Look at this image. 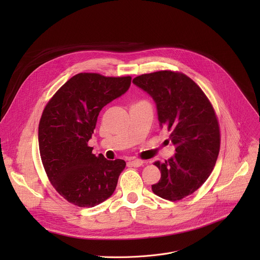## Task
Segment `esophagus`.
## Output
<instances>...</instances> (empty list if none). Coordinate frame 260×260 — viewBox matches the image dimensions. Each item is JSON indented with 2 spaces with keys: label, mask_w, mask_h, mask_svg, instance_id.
I'll return each mask as SVG.
<instances>
[{
  "label": "esophagus",
  "mask_w": 260,
  "mask_h": 260,
  "mask_svg": "<svg viewBox=\"0 0 260 260\" xmlns=\"http://www.w3.org/2000/svg\"><path fill=\"white\" fill-rule=\"evenodd\" d=\"M142 165H143V161L141 159H133V160H129L127 162L128 167H135V168H139Z\"/></svg>",
  "instance_id": "esophagus-1"
}]
</instances>
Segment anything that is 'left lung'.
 Masks as SVG:
<instances>
[{"label":"left lung","instance_id":"8db88e82","mask_svg":"<svg viewBox=\"0 0 260 260\" xmlns=\"http://www.w3.org/2000/svg\"><path fill=\"white\" fill-rule=\"evenodd\" d=\"M133 83L153 99L159 125L171 131L176 146L173 157L154 162L161 177L152 191L171 202L182 200L198 190L215 167L220 149L215 111L200 86L182 73L144 74Z\"/></svg>","mask_w":260,"mask_h":260}]
</instances>
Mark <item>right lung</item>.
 <instances>
[{"label": "right lung", "mask_w": 260, "mask_h": 260, "mask_svg": "<svg viewBox=\"0 0 260 260\" xmlns=\"http://www.w3.org/2000/svg\"><path fill=\"white\" fill-rule=\"evenodd\" d=\"M132 78L80 73L68 80L46 105L38 140L43 167L55 190L69 203L94 207L113 194L122 159L108 160L92 154L87 145L100 111L121 96Z\"/></svg>", "instance_id": "obj_1"}]
</instances>
